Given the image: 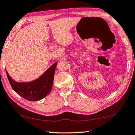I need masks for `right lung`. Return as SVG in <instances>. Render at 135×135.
I'll use <instances>...</instances> for the list:
<instances>
[{"instance_id":"1","label":"right lung","mask_w":135,"mask_h":135,"mask_svg":"<svg viewBox=\"0 0 135 135\" xmlns=\"http://www.w3.org/2000/svg\"><path fill=\"white\" fill-rule=\"evenodd\" d=\"M57 62L51 65L40 77L30 82H17L6 74L13 90L19 95L30 101H37L46 97L53 86L55 69Z\"/></svg>"}]
</instances>
